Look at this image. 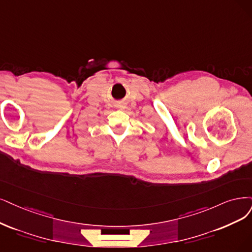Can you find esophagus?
I'll list each match as a JSON object with an SVG mask.
<instances>
[{"instance_id": "esophagus-1", "label": "esophagus", "mask_w": 252, "mask_h": 252, "mask_svg": "<svg viewBox=\"0 0 252 252\" xmlns=\"http://www.w3.org/2000/svg\"><path fill=\"white\" fill-rule=\"evenodd\" d=\"M120 108H125V106H120Z\"/></svg>"}]
</instances>
